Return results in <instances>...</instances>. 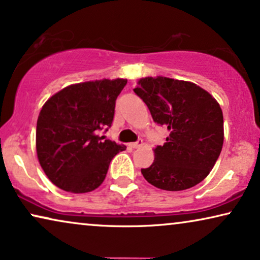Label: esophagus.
<instances>
[{
  "instance_id": "1",
  "label": "esophagus",
  "mask_w": 260,
  "mask_h": 260,
  "mask_svg": "<svg viewBox=\"0 0 260 260\" xmlns=\"http://www.w3.org/2000/svg\"><path fill=\"white\" fill-rule=\"evenodd\" d=\"M142 145H143V140H142V138H140V140H137L136 142H134V143H130V147L131 148H140V147H142Z\"/></svg>"
}]
</instances>
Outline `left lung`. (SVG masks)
<instances>
[{"instance_id": "1", "label": "left lung", "mask_w": 260, "mask_h": 260, "mask_svg": "<svg viewBox=\"0 0 260 260\" xmlns=\"http://www.w3.org/2000/svg\"><path fill=\"white\" fill-rule=\"evenodd\" d=\"M152 119L169 130L155 148L154 163L141 169L163 190H184L200 183L214 167L223 143V116L218 102L197 84L166 77L143 78L134 90Z\"/></svg>"}]
</instances>
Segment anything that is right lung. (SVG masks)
Instances as JSON below:
<instances>
[{
  "label": "right lung",
  "mask_w": 260,
  "mask_h": 260,
  "mask_svg": "<svg viewBox=\"0 0 260 260\" xmlns=\"http://www.w3.org/2000/svg\"><path fill=\"white\" fill-rule=\"evenodd\" d=\"M126 79L70 85L42 106L37 123V152L49 180L70 193H87L104 181L110 162L124 145L99 137L115 116Z\"/></svg>",
  "instance_id": "1"
}]
</instances>
